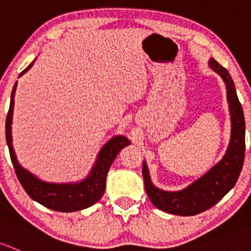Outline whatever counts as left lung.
I'll use <instances>...</instances> for the list:
<instances>
[{"mask_svg": "<svg viewBox=\"0 0 251 251\" xmlns=\"http://www.w3.org/2000/svg\"><path fill=\"white\" fill-rule=\"evenodd\" d=\"M209 66L224 79L227 89V100L232 120L230 146L220 162L216 163L202 178L181 191H162L155 188L150 180L146 162H143V179L148 197L155 207L171 214L191 216L212 208L236 185L243 167L245 155L243 108L227 70L214 59H210Z\"/></svg>", "mask_w": 251, "mask_h": 251, "instance_id": "8db88e82", "label": "left lung"}]
</instances>
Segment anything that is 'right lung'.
<instances>
[{
  "label": "right lung",
  "instance_id": "add662e5",
  "mask_svg": "<svg viewBox=\"0 0 251 251\" xmlns=\"http://www.w3.org/2000/svg\"><path fill=\"white\" fill-rule=\"evenodd\" d=\"M32 65L33 62H31L20 73V75H23L26 71H28V68ZM17 84L18 81L13 86L9 110H8L6 119V139L8 148H9L10 160H12L13 167H14L15 174H17L20 184L31 199L43 204L44 207L49 208V209L70 213L91 207L94 203H96L103 196L105 190V178H107V173L109 171L110 165L115 160L119 151L130 144V141L123 136H117L110 139L100 151L99 157H97L94 168L91 170L90 176L84 179L83 181H80V183L51 184L39 180L33 174L27 172L25 168H23L19 165L12 146V133H10L12 132V126L10 125H12Z\"/></svg>",
  "mask_w": 251,
  "mask_h": 251
}]
</instances>
